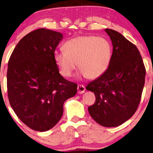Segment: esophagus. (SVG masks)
<instances>
[{
	"mask_svg": "<svg viewBox=\"0 0 153 153\" xmlns=\"http://www.w3.org/2000/svg\"><path fill=\"white\" fill-rule=\"evenodd\" d=\"M85 91V87L84 85H78V94H83Z\"/></svg>",
	"mask_w": 153,
	"mask_h": 153,
	"instance_id": "obj_1",
	"label": "esophagus"
}]
</instances>
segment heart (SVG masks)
<instances>
[{
  "instance_id": "obj_1",
  "label": "heart",
  "mask_w": 153,
  "mask_h": 153,
  "mask_svg": "<svg viewBox=\"0 0 153 153\" xmlns=\"http://www.w3.org/2000/svg\"><path fill=\"white\" fill-rule=\"evenodd\" d=\"M64 50L55 51L54 59L63 76L71 77L78 64L79 77L97 79L111 64L113 48L108 40L95 36H80L68 40Z\"/></svg>"
}]
</instances>
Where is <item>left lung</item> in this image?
I'll return each instance as SVG.
<instances>
[{
	"label": "left lung",
	"mask_w": 153,
	"mask_h": 153,
	"mask_svg": "<svg viewBox=\"0 0 153 153\" xmlns=\"http://www.w3.org/2000/svg\"><path fill=\"white\" fill-rule=\"evenodd\" d=\"M111 38L113 54L108 70L87 85L94 93L89 115L98 124L115 127L128 120L139 104L145 83L146 68L138 48L116 30L105 28Z\"/></svg>",
	"instance_id": "obj_1"
}]
</instances>
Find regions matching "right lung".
I'll return each instance as SVG.
<instances>
[{
  "mask_svg": "<svg viewBox=\"0 0 153 153\" xmlns=\"http://www.w3.org/2000/svg\"><path fill=\"white\" fill-rule=\"evenodd\" d=\"M63 38L60 32L36 29L20 40L8 62L10 105L20 120L36 131L54 127L62 117L65 101L77 93V84L63 78L54 59Z\"/></svg>",
  "mask_w": 153,
  "mask_h": 153,
  "instance_id": "1",
  "label": "right lung"
}]
</instances>
